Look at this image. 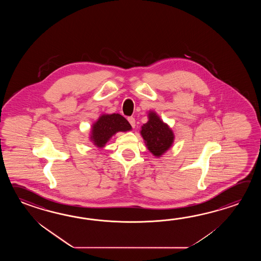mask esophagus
Returning a JSON list of instances; mask_svg holds the SVG:
<instances>
[{
    "mask_svg": "<svg viewBox=\"0 0 261 261\" xmlns=\"http://www.w3.org/2000/svg\"><path fill=\"white\" fill-rule=\"evenodd\" d=\"M128 121L130 124V126L133 127V128H135V126H136V124H135V118L133 117H128Z\"/></svg>",
    "mask_w": 261,
    "mask_h": 261,
    "instance_id": "esophagus-1",
    "label": "esophagus"
}]
</instances>
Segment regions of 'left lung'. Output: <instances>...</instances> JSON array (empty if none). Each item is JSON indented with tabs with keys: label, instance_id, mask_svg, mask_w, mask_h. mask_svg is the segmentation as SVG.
Returning <instances> with one entry per match:
<instances>
[{
	"label": "left lung",
	"instance_id": "obj_1",
	"mask_svg": "<svg viewBox=\"0 0 261 261\" xmlns=\"http://www.w3.org/2000/svg\"><path fill=\"white\" fill-rule=\"evenodd\" d=\"M148 121L142 126L141 135L147 149L153 155L160 158L171 148L174 134L168 124L163 122L154 111L148 112Z\"/></svg>",
	"mask_w": 261,
	"mask_h": 261
}]
</instances>
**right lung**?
Masks as SVG:
<instances>
[{"label": "right lung", "instance_id": "add662e5", "mask_svg": "<svg viewBox=\"0 0 261 261\" xmlns=\"http://www.w3.org/2000/svg\"><path fill=\"white\" fill-rule=\"evenodd\" d=\"M132 129L128 120L119 114H102L96 122L92 124L89 140L98 148L106 146V143L118 132Z\"/></svg>", "mask_w": 261, "mask_h": 261}]
</instances>
